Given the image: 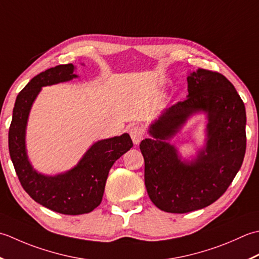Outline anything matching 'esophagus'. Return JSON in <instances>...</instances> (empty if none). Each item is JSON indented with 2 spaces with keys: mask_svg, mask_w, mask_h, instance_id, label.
Segmentation results:
<instances>
[{
  "mask_svg": "<svg viewBox=\"0 0 259 259\" xmlns=\"http://www.w3.org/2000/svg\"><path fill=\"white\" fill-rule=\"evenodd\" d=\"M130 135L132 137V141H133V143L135 145H137V144H140V142L142 140H143L144 131H143V128L141 127V126L135 125L130 130Z\"/></svg>",
  "mask_w": 259,
  "mask_h": 259,
  "instance_id": "esophagus-1",
  "label": "esophagus"
}]
</instances>
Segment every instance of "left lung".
<instances>
[{
    "instance_id": "1",
    "label": "left lung",
    "mask_w": 259,
    "mask_h": 259,
    "mask_svg": "<svg viewBox=\"0 0 259 259\" xmlns=\"http://www.w3.org/2000/svg\"><path fill=\"white\" fill-rule=\"evenodd\" d=\"M188 93L186 100L151 124L153 139L140 144L151 201L171 213L202 209L218 200L239 171L246 152L245 105L233 83L219 72L198 69L188 76ZM198 111L208 115L207 144L194 160L181 161L166 140Z\"/></svg>"
}]
</instances>
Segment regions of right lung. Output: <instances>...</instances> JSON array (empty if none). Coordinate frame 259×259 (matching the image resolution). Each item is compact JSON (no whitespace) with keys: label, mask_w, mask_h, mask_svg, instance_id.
I'll return each instance as SVG.
<instances>
[{"label":"right lung","mask_w":259,"mask_h":259,"mask_svg":"<svg viewBox=\"0 0 259 259\" xmlns=\"http://www.w3.org/2000/svg\"><path fill=\"white\" fill-rule=\"evenodd\" d=\"M73 70L72 63L50 68L33 77L19 93L9 130V151L21 186L35 202L56 212L76 215L91 212L100 204L110 167L133 146V142L127 133L98 141L75 167L55 177L34 170L25 150L31 106L42 87L78 77Z\"/></svg>","instance_id":"right-lung-1"}]
</instances>
